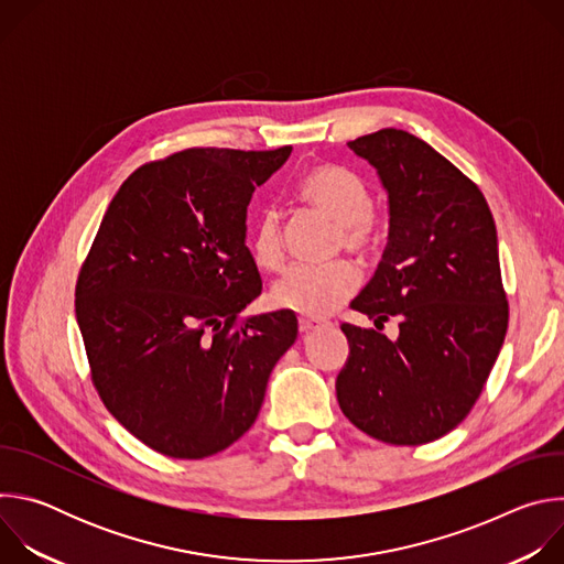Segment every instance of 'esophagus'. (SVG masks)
<instances>
[{
  "mask_svg": "<svg viewBox=\"0 0 564 564\" xmlns=\"http://www.w3.org/2000/svg\"><path fill=\"white\" fill-rule=\"evenodd\" d=\"M328 321H318V318H310V316H299V328L301 333H316L321 328H326Z\"/></svg>",
  "mask_w": 564,
  "mask_h": 564,
  "instance_id": "esophagus-1",
  "label": "esophagus"
}]
</instances>
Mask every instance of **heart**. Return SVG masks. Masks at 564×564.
<instances>
[{
	"label": "heart",
	"instance_id": "heart-1",
	"mask_svg": "<svg viewBox=\"0 0 564 564\" xmlns=\"http://www.w3.org/2000/svg\"><path fill=\"white\" fill-rule=\"evenodd\" d=\"M301 198L339 225L337 250L359 259L372 257L381 246V227L372 207L368 185L352 172L335 165L314 167L301 183ZM250 254L259 270L279 272L285 265L281 218L265 209L254 223ZM359 285V274L348 261L330 265H296L272 288V303L301 316L324 318L335 312Z\"/></svg>",
	"mask_w": 564,
	"mask_h": 564
}]
</instances>
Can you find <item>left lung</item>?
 <instances>
[{
	"label": "left lung",
	"mask_w": 564,
	"mask_h": 564,
	"mask_svg": "<svg viewBox=\"0 0 564 564\" xmlns=\"http://www.w3.org/2000/svg\"><path fill=\"white\" fill-rule=\"evenodd\" d=\"M348 147L377 170L390 227L375 276L350 303L377 330L341 326L350 355L337 399L379 442L429 444L470 413L505 344L496 223L477 185L413 133L381 129ZM392 315L397 340L378 333Z\"/></svg>",
	"instance_id": "1"
}]
</instances>
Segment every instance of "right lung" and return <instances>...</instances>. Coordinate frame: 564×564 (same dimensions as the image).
Segmentation results:
<instances>
[{"mask_svg":"<svg viewBox=\"0 0 564 564\" xmlns=\"http://www.w3.org/2000/svg\"><path fill=\"white\" fill-rule=\"evenodd\" d=\"M292 147H194L138 167L113 196L75 285L91 381L149 448L203 459L254 424L296 316L238 321L261 294L248 205Z\"/></svg>","mask_w":564,"mask_h":564,"instance_id":"right-lung-1","label":"right lung"}]
</instances>
